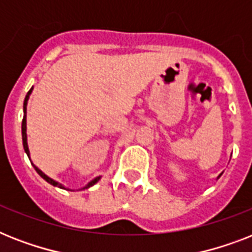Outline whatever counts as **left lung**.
<instances>
[{"label":"left lung","mask_w":252,"mask_h":252,"mask_svg":"<svg viewBox=\"0 0 252 252\" xmlns=\"http://www.w3.org/2000/svg\"><path fill=\"white\" fill-rule=\"evenodd\" d=\"M220 176H221V174H220V175H219V178H220ZM219 178H217V179H219Z\"/></svg>","instance_id":"obj_1"}]
</instances>
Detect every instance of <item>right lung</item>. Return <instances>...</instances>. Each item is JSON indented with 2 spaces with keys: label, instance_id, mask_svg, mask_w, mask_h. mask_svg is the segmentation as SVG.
I'll list each match as a JSON object with an SVG mask.
<instances>
[{
  "label": "right lung",
  "instance_id": "right-lung-1",
  "mask_svg": "<svg viewBox=\"0 0 252 252\" xmlns=\"http://www.w3.org/2000/svg\"><path fill=\"white\" fill-rule=\"evenodd\" d=\"M31 93H32V87L30 89V91H29V93H27V95H26L25 102H23V120H22V141H23V148H25V152H26V154L29 156V158H30V150H29V145H27V133H26V130H27V126H26V115H27V112H26V110H27V102H29L30 94H31ZM32 166H33V168L36 170L37 174H39V175H40L41 178H43V179L45 180V182H48L49 184H52V186H55V187L64 188V189H66V188H65L64 186H63V184H60V183H59V182H56V180H53L52 178H49L48 175H45L44 172L41 171V170H39V168H37L36 166H35V165H32ZM99 179H100V176H96L95 179L91 180L90 183H87L86 186H85V187L82 188V189H85V188H90L91 186H94V184L96 183V182H98Z\"/></svg>",
  "mask_w": 252,
  "mask_h": 252
}]
</instances>
